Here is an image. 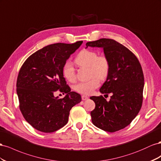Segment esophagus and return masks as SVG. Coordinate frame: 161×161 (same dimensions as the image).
<instances>
[{"instance_id":"34e87169","label":"esophagus","mask_w":161,"mask_h":161,"mask_svg":"<svg viewBox=\"0 0 161 161\" xmlns=\"http://www.w3.org/2000/svg\"><path fill=\"white\" fill-rule=\"evenodd\" d=\"M81 99L83 100H86L88 99V96H87L82 95V96H81Z\"/></svg>"}]
</instances>
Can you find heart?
I'll return each instance as SVG.
<instances>
[{"label": "heart", "mask_w": 161, "mask_h": 161, "mask_svg": "<svg viewBox=\"0 0 161 161\" xmlns=\"http://www.w3.org/2000/svg\"><path fill=\"white\" fill-rule=\"evenodd\" d=\"M75 61L78 66L89 67L90 74L96 76L88 81H80L74 86L77 92L90 95L100 85L98 78L104 80L108 75L110 67L108 59L104 55H98L95 50L84 49L77 55ZM63 74L68 81H73L75 80V68L71 61H67L64 63Z\"/></svg>", "instance_id": "b5f03b06"}]
</instances>
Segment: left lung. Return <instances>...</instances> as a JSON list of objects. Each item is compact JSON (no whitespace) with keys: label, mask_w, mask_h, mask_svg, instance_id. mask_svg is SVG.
Masks as SVG:
<instances>
[{"label":"left lung","mask_w":161,"mask_h":161,"mask_svg":"<svg viewBox=\"0 0 161 161\" xmlns=\"http://www.w3.org/2000/svg\"><path fill=\"white\" fill-rule=\"evenodd\" d=\"M86 47L103 48L110 67L100 92L112 94L109 101L103 96L90 97L96 105L90 113L92 121L106 131L122 130L137 116L142 105L144 77L140 63L134 53L113 39L88 42Z\"/></svg>","instance_id":"1"}]
</instances>
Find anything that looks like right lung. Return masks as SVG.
I'll return each mask as SVG.
<instances>
[{
  "mask_svg": "<svg viewBox=\"0 0 161 161\" xmlns=\"http://www.w3.org/2000/svg\"><path fill=\"white\" fill-rule=\"evenodd\" d=\"M83 41L57 43L38 50L21 66L17 80L19 109L26 121L40 131L51 133L65 126L69 111L80 103V94L71 92L63 74V67ZM58 90L67 94L54 97Z\"/></svg>",
  "mask_w": 161,
  "mask_h": 161,
  "instance_id": "add662e5",
  "label": "right lung"
}]
</instances>
